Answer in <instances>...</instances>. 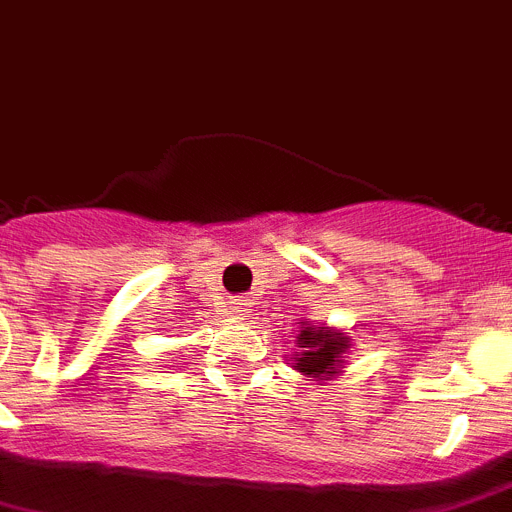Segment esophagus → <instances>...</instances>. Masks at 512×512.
I'll list each match as a JSON object with an SVG mask.
<instances>
[{"instance_id": "esophagus-1", "label": "esophagus", "mask_w": 512, "mask_h": 512, "mask_svg": "<svg viewBox=\"0 0 512 512\" xmlns=\"http://www.w3.org/2000/svg\"><path fill=\"white\" fill-rule=\"evenodd\" d=\"M250 304L252 301L250 299H234L231 301V311H234V314H239V317H242V314H250Z\"/></svg>"}]
</instances>
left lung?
<instances>
[{
	"instance_id": "8db88e82",
	"label": "left lung",
	"mask_w": 512,
	"mask_h": 512,
	"mask_svg": "<svg viewBox=\"0 0 512 512\" xmlns=\"http://www.w3.org/2000/svg\"><path fill=\"white\" fill-rule=\"evenodd\" d=\"M296 332V358L293 368L304 373L309 381H330L340 373L342 353L348 350L350 337L342 332L330 330V327H314V324L299 322Z\"/></svg>"
}]
</instances>
